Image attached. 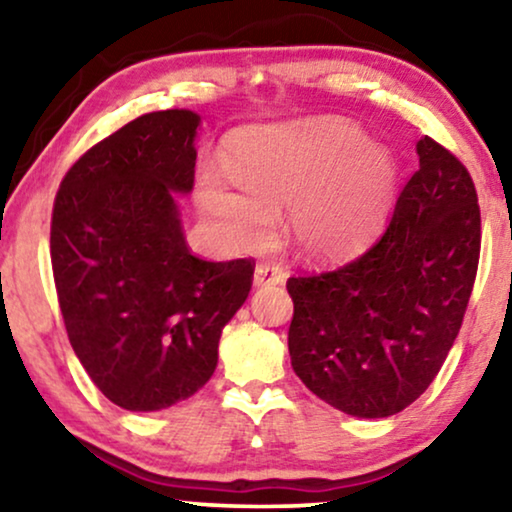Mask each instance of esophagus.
<instances>
[{
	"label": "esophagus",
	"instance_id": "obj_1",
	"mask_svg": "<svg viewBox=\"0 0 512 512\" xmlns=\"http://www.w3.org/2000/svg\"><path fill=\"white\" fill-rule=\"evenodd\" d=\"M286 279V272L279 263L272 261H263L256 265L254 272V284L256 286H268V284H282Z\"/></svg>",
	"mask_w": 512,
	"mask_h": 512
}]
</instances>
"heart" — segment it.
<instances>
[{"mask_svg":"<svg viewBox=\"0 0 512 512\" xmlns=\"http://www.w3.org/2000/svg\"><path fill=\"white\" fill-rule=\"evenodd\" d=\"M237 188L207 181L200 202L228 242L256 249L286 205V233L310 258H340L363 247L394 205L398 170L356 125L307 121L265 128L237 142Z\"/></svg>","mask_w":512,"mask_h":512,"instance_id":"b5f03b06","label":"heart"}]
</instances>
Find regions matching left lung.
<instances>
[{
  "label": "left lung",
  "instance_id": "left-lung-1",
  "mask_svg": "<svg viewBox=\"0 0 512 512\" xmlns=\"http://www.w3.org/2000/svg\"><path fill=\"white\" fill-rule=\"evenodd\" d=\"M373 247L289 277V354L312 394L354 417H389L429 389L464 321L480 261V205L464 163L436 139Z\"/></svg>",
  "mask_w": 512,
  "mask_h": 512
}]
</instances>
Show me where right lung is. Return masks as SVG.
Masks as SVG:
<instances>
[{
    "mask_svg": "<svg viewBox=\"0 0 512 512\" xmlns=\"http://www.w3.org/2000/svg\"><path fill=\"white\" fill-rule=\"evenodd\" d=\"M186 109L151 111L83 153L60 181L51 263L81 366L132 412L193 396L219 361L223 326L251 291L254 261L193 256L172 193L195 179Z\"/></svg>",
    "mask_w": 512,
    "mask_h": 512,
    "instance_id": "right-lung-1",
    "label": "right lung"
}]
</instances>
